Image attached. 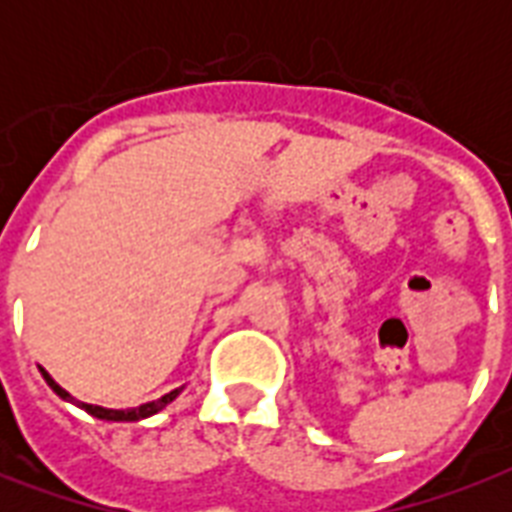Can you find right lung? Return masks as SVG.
I'll use <instances>...</instances> for the list:
<instances>
[{"label": "right lung", "mask_w": 512, "mask_h": 512, "mask_svg": "<svg viewBox=\"0 0 512 512\" xmlns=\"http://www.w3.org/2000/svg\"><path fill=\"white\" fill-rule=\"evenodd\" d=\"M42 377H44V380H47V385H50V388L55 390V393H58L60 398H63V401H71V404H76V406H79V409H84V412H87V414H92V417H98V420H108V422H138V420H146V417H151V414L162 412V409L167 404H172V401H175V398L180 396V390H183V388H175V390H170L167 396L156 398V401H148V404L135 406V409H106V406H95V404H84V401H76V398L71 396L68 390L60 388L58 382L52 380L50 374L44 372V369H42Z\"/></svg>", "instance_id": "obj_1"}]
</instances>
